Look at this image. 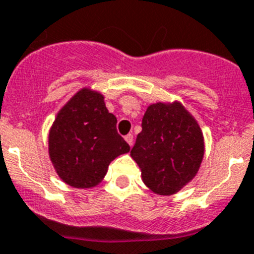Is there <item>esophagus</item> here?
I'll return each mask as SVG.
<instances>
[{"instance_id":"esophagus-1","label":"esophagus","mask_w":254,"mask_h":254,"mask_svg":"<svg viewBox=\"0 0 254 254\" xmlns=\"http://www.w3.org/2000/svg\"><path fill=\"white\" fill-rule=\"evenodd\" d=\"M125 140H127L129 145H133V140H134L133 134H127V135H125Z\"/></svg>"}]
</instances>
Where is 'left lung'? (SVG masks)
Returning <instances> with one entry per match:
<instances>
[{"mask_svg": "<svg viewBox=\"0 0 254 254\" xmlns=\"http://www.w3.org/2000/svg\"><path fill=\"white\" fill-rule=\"evenodd\" d=\"M203 134L179 102L153 103L142 120V131L130 151L152 191L170 195L193 179L203 160Z\"/></svg>", "mask_w": 254, "mask_h": 254, "instance_id": "8db88e82", "label": "left lung"}]
</instances>
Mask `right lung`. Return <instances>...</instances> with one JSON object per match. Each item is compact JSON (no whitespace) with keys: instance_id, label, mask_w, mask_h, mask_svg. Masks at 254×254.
<instances>
[{"instance_id":"right-lung-1","label":"right lung","mask_w":254,"mask_h":254,"mask_svg":"<svg viewBox=\"0 0 254 254\" xmlns=\"http://www.w3.org/2000/svg\"><path fill=\"white\" fill-rule=\"evenodd\" d=\"M116 123L102 94L87 88L64 106L48 135L50 158L63 182L74 188L96 187L110 162L130 151Z\"/></svg>"}]
</instances>
